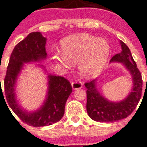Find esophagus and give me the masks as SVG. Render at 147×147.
Masks as SVG:
<instances>
[{
    "label": "esophagus",
    "instance_id": "obj_1",
    "mask_svg": "<svg viewBox=\"0 0 147 147\" xmlns=\"http://www.w3.org/2000/svg\"><path fill=\"white\" fill-rule=\"evenodd\" d=\"M83 86V84H82L81 82L79 81H74L72 83V87L74 90L79 89V88H81Z\"/></svg>",
    "mask_w": 147,
    "mask_h": 147
}]
</instances>
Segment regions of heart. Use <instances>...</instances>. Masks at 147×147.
Here are the masks:
<instances>
[{"mask_svg":"<svg viewBox=\"0 0 147 147\" xmlns=\"http://www.w3.org/2000/svg\"><path fill=\"white\" fill-rule=\"evenodd\" d=\"M61 48L63 54L54 55V60L67 69L78 63L79 74L84 78L97 76L110 55V45L105 39L85 33L62 39Z\"/></svg>","mask_w":147,"mask_h":147,"instance_id":"1","label":"heart"}]
</instances>
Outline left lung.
I'll return each mask as SVG.
<instances>
[{
  "instance_id": "8db88e82",
  "label": "left lung",
  "mask_w": 147,
  "mask_h": 147,
  "mask_svg": "<svg viewBox=\"0 0 147 147\" xmlns=\"http://www.w3.org/2000/svg\"><path fill=\"white\" fill-rule=\"evenodd\" d=\"M120 45L121 53L113 56L111 63L118 62L125 66L132 76L133 88L124 100L112 102L104 97L98 91L96 86L97 79L86 83L87 113L90 118L96 121L112 122L126 118L133 113L141 100L143 87L141 74L127 46L122 41H120Z\"/></svg>"
}]
</instances>
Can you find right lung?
I'll use <instances>...</instances> for the list:
<instances>
[{"mask_svg":"<svg viewBox=\"0 0 147 147\" xmlns=\"http://www.w3.org/2000/svg\"><path fill=\"white\" fill-rule=\"evenodd\" d=\"M46 41L47 39L40 32H32L19 42L11 54L4 79L5 94L9 107L23 122L33 127L47 126L60 121L64 116L66 102L72 92L68 80L48 74L47 95L42 106L30 112L19 105L15 94L18 75L24 64L46 59ZM39 66L45 69L44 66Z\"/></svg>","mask_w":147,"mask_h":147,"instance_id":"obj_1","label":"right lung"}]
</instances>
